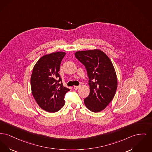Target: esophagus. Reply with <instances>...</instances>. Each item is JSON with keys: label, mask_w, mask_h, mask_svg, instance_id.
<instances>
[{"label": "esophagus", "mask_w": 152, "mask_h": 152, "mask_svg": "<svg viewBox=\"0 0 152 152\" xmlns=\"http://www.w3.org/2000/svg\"><path fill=\"white\" fill-rule=\"evenodd\" d=\"M80 86H74V89H76V90L79 89V88H80Z\"/></svg>", "instance_id": "1"}]
</instances>
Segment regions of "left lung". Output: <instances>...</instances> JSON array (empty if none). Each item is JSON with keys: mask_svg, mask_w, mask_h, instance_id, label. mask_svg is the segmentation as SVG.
<instances>
[{"mask_svg": "<svg viewBox=\"0 0 152 152\" xmlns=\"http://www.w3.org/2000/svg\"><path fill=\"white\" fill-rule=\"evenodd\" d=\"M75 57L86 67L89 77L90 92L84 104L90 111L104 110L113 99L117 88L116 72L105 53L99 49L78 51Z\"/></svg>", "mask_w": 152, "mask_h": 152, "instance_id": "8db88e82", "label": "left lung"}]
</instances>
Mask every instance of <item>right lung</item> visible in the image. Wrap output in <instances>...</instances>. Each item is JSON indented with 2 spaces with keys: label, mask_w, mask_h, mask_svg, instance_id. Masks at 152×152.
I'll use <instances>...</instances> for the list:
<instances>
[{
  "label": "right lung",
  "mask_w": 152,
  "mask_h": 152,
  "mask_svg": "<svg viewBox=\"0 0 152 152\" xmlns=\"http://www.w3.org/2000/svg\"><path fill=\"white\" fill-rule=\"evenodd\" d=\"M65 53L54 52L41 57L31 76V92L37 104L49 113L59 111L65 104L64 96L70 89L63 86L59 71Z\"/></svg>",
  "instance_id": "1"
}]
</instances>
